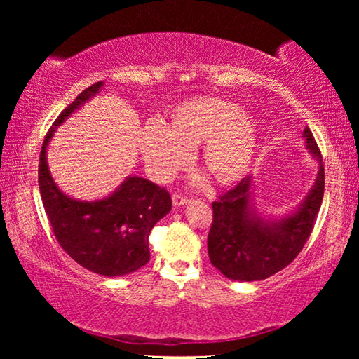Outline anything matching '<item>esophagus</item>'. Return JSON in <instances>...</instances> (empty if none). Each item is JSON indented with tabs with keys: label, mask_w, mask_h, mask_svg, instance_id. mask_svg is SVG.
Returning a JSON list of instances; mask_svg holds the SVG:
<instances>
[{
	"label": "esophagus",
	"mask_w": 359,
	"mask_h": 359,
	"mask_svg": "<svg viewBox=\"0 0 359 359\" xmlns=\"http://www.w3.org/2000/svg\"><path fill=\"white\" fill-rule=\"evenodd\" d=\"M188 201H190V199H188L187 196H184V194H180V193H174V194H172V203H174V205H184V204H187Z\"/></svg>",
	"instance_id": "esophagus-1"
}]
</instances>
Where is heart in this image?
<instances>
[{
  "label": "heart",
  "instance_id": "b5f03b06",
  "mask_svg": "<svg viewBox=\"0 0 359 359\" xmlns=\"http://www.w3.org/2000/svg\"><path fill=\"white\" fill-rule=\"evenodd\" d=\"M145 165L156 180H169L190 161L199 148L198 166L215 187L239 182L250 168L258 144V126L234 102L193 98L169 112L165 126L150 123L141 135Z\"/></svg>",
  "mask_w": 359,
  "mask_h": 359
}]
</instances>
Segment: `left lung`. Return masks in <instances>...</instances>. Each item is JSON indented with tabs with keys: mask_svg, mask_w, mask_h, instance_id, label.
<instances>
[{
	"mask_svg": "<svg viewBox=\"0 0 359 359\" xmlns=\"http://www.w3.org/2000/svg\"><path fill=\"white\" fill-rule=\"evenodd\" d=\"M307 149L318 161V175L311 193L294 214L280 222H266L250 208L252 177L242 179L215 203L208 236L212 266L239 282L264 280L293 261L311 238L325 193V166L312 131L304 130Z\"/></svg>",
	"mask_w": 359,
	"mask_h": 359,
	"instance_id": "obj_1",
	"label": "left lung"
}]
</instances>
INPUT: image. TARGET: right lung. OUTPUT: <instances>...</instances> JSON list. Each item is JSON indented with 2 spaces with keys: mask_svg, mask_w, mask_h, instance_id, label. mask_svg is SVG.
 <instances>
[{
  "mask_svg": "<svg viewBox=\"0 0 359 359\" xmlns=\"http://www.w3.org/2000/svg\"><path fill=\"white\" fill-rule=\"evenodd\" d=\"M102 82L85 88L53 121L39 156L41 199L58 244L85 269L104 277H120L149 263V234L172 208L171 194L142 177H128L111 196L85 203L60 190L47 168L46 149L69 115L100 92Z\"/></svg>",
  "mask_w": 359,
  "mask_h": 359,
  "instance_id": "right-lung-1",
  "label": "right lung"
}]
</instances>
